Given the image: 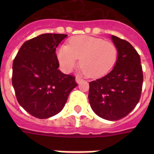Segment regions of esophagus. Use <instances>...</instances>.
<instances>
[{
  "label": "esophagus",
  "instance_id": "1",
  "mask_svg": "<svg viewBox=\"0 0 154 154\" xmlns=\"http://www.w3.org/2000/svg\"><path fill=\"white\" fill-rule=\"evenodd\" d=\"M82 81H83V79H82V77H76V82H77V83H80V82H82Z\"/></svg>",
  "mask_w": 154,
  "mask_h": 154
}]
</instances>
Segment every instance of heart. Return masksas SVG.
I'll list each match as a JSON object with an SVG mask.
<instances>
[{
	"instance_id": "b5f03b06",
	"label": "heart",
	"mask_w": 154,
	"mask_h": 154,
	"mask_svg": "<svg viewBox=\"0 0 154 154\" xmlns=\"http://www.w3.org/2000/svg\"><path fill=\"white\" fill-rule=\"evenodd\" d=\"M117 56L118 50L112 42L84 35L72 37L69 45H62L57 50V58L63 69L71 71L80 58V67L89 77L107 74L114 66Z\"/></svg>"
}]
</instances>
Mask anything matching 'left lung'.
Instances as JSON below:
<instances>
[{"label":"left lung","instance_id":"8db88e82","mask_svg":"<svg viewBox=\"0 0 154 154\" xmlns=\"http://www.w3.org/2000/svg\"><path fill=\"white\" fill-rule=\"evenodd\" d=\"M118 50L114 68L105 77L89 82V101L97 116L117 121L134 109L141 98L143 72L141 58L125 40L111 37Z\"/></svg>","mask_w":154,"mask_h":154}]
</instances>
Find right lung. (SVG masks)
Wrapping results in <instances>:
<instances>
[{
	"label": "right lung",
	"mask_w": 154,
	"mask_h": 154,
	"mask_svg": "<svg viewBox=\"0 0 154 154\" xmlns=\"http://www.w3.org/2000/svg\"><path fill=\"white\" fill-rule=\"evenodd\" d=\"M66 37L44 33L26 41L13 60L12 84L17 100L25 111L39 119L60 112L77 85L75 77L57 69L56 48Z\"/></svg>",
	"instance_id": "1"
}]
</instances>
